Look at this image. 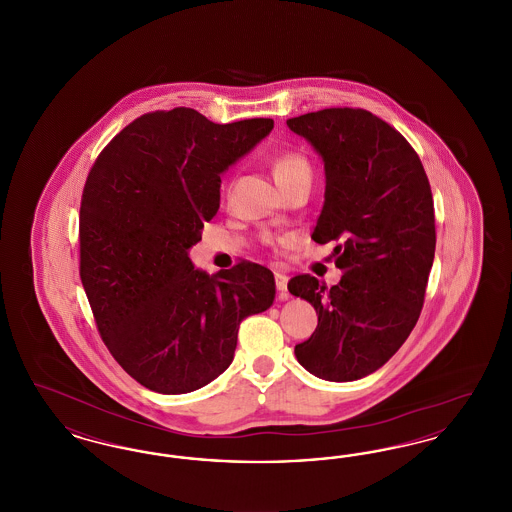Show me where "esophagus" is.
<instances>
[{
  "mask_svg": "<svg viewBox=\"0 0 512 512\" xmlns=\"http://www.w3.org/2000/svg\"><path fill=\"white\" fill-rule=\"evenodd\" d=\"M274 282H276V290L280 292V297L286 299L288 297V276L282 274V272H276Z\"/></svg>",
  "mask_w": 512,
  "mask_h": 512,
  "instance_id": "1",
  "label": "esophagus"
}]
</instances>
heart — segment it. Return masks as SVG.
Instances as JSON below:
<instances>
[{
	"mask_svg": "<svg viewBox=\"0 0 512 512\" xmlns=\"http://www.w3.org/2000/svg\"><path fill=\"white\" fill-rule=\"evenodd\" d=\"M272 174L282 188L301 176H311V165L301 151L282 149L272 157Z\"/></svg>",
	"mask_w": 512,
	"mask_h": 512,
	"instance_id": "heart-1",
	"label": "heart"
}]
</instances>
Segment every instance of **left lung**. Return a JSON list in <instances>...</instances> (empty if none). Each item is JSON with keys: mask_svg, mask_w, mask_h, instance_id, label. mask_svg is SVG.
Wrapping results in <instances>:
<instances>
[{"mask_svg": "<svg viewBox=\"0 0 512 512\" xmlns=\"http://www.w3.org/2000/svg\"><path fill=\"white\" fill-rule=\"evenodd\" d=\"M288 126L322 155L326 194L313 240L338 242L343 272L332 288L311 274L288 282L318 315L295 357L322 380H359L390 361L420 317L436 253L430 182L413 146L366 109L330 107Z\"/></svg>", "mask_w": 512, "mask_h": 512, "instance_id": "8db88e82", "label": "left lung"}]
</instances>
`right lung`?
<instances>
[{
    "label": "right lung",
    "instance_id": "add662e5",
    "mask_svg": "<svg viewBox=\"0 0 512 512\" xmlns=\"http://www.w3.org/2000/svg\"><path fill=\"white\" fill-rule=\"evenodd\" d=\"M272 126L153 111L124 126L86 178L80 280L101 340L147 390L207 386L232 363L240 322L274 301L268 268L240 261L209 276L188 257L219 211L220 172Z\"/></svg>",
    "mask_w": 512,
    "mask_h": 512
}]
</instances>
